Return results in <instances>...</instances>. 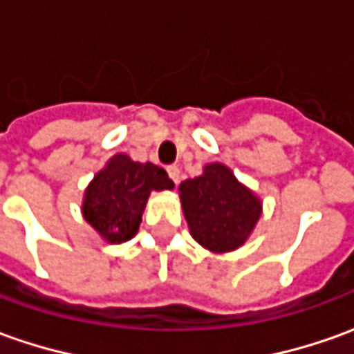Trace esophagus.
Listing matches in <instances>:
<instances>
[{
	"label": "esophagus",
	"instance_id": "obj_1",
	"mask_svg": "<svg viewBox=\"0 0 354 354\" xmlns=\"http://www.w3.org/2000/svg\"><path fill=\"white\" fill-rule=\"evenodd\" d=\"M167 170H168V176L172 178V182H174V184H178V182H180V168H178L176 165H170Z\"/></svg>",
	"mask_w": 354,
	"mask_h": 354
}]
</instances>
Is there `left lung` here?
<instances>
[{
	"label": "left lung",
	"mask_w": 354,
	"mask_h": 354,
	"mask_svg": "<svg viewBox=\"0 0 354 354\" xmlns=\"http://www.w3.org/2000/svg\"><path fill=\"white\" fill-rule=\"evenodd\" d=\"M178 192L192 236L209 252L242 246L261 215L259 197L221 162L207 165L201 176L184 180Z\"/></svg>",
	"instance_id": "obj_1"
}]
</instances>
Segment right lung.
Here are the masks:
<instances>
[{"label": "right lung", "instance_id": "add662e5", "mask_svg": "<svg viewBox=\"0 0 354 354\" xmlns=\"http://www.w3.org/2000/svg\"><path fill=\"white\" fill-rule=\"evenodd\" d=\"M165 168L114 155L85 189L83 217L110 244L133 238L151 192L172 189Z\"/></svg>", "mask_w": 354, "mask_h": 354}]
</instances>
